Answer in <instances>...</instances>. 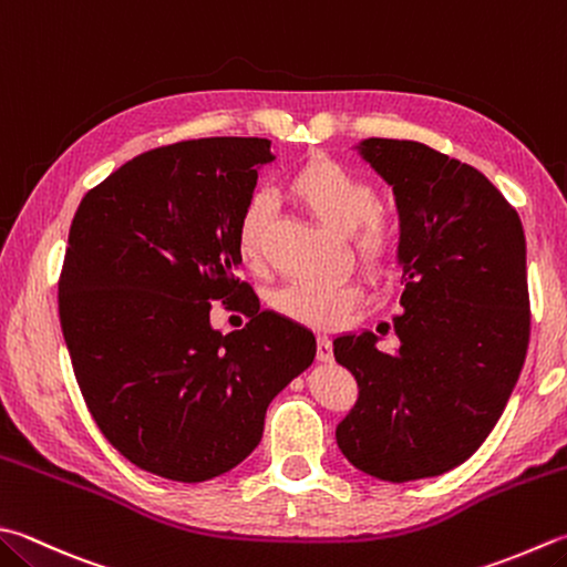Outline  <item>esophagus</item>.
Masks as SVG:
<instances>
[{"label": "esophagus", "mask_w": 567, "mask_h": 567, "mask_svg": "<svg viewBox=\"0 0 567 567\" xmlns=\"http://www.w3.org/2000/svg\"><path fill=\"white\" fill-rule=\"evenodd\" d=\"M316 358H318L320 362H330V360H333V343H330V338H326V336L318 338Z\"/></svg>", "instance_id": "34e87169"}]
</instances>
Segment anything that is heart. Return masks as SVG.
I'll return each instance as SVG.
<instances>
[{
    "label": "heart",
    "mask_w": 567,
    "mask_h": 567,
    "mask_svg": "<svg viewBox=\"0 0 567 567\" xmlns=\"http://www.w3.org/2000/svg\"><path fill=\"white\" fill-rule=\"evenodd\" d=\"M288 195L311 215L343 237H350L355 259L372 274L390 269L394 256V237L388 221L380 217L378 197L365 179L350 173L336 159L313 157L303 163L286 183ZM271 202L254 195L244 205L234 229V244L244 266H259L264 256L266 224ZM360 288L350 281L333 284H288L274 293L276 311L316 328H336L358 303Z\"/></svg>",
    "instance_id": "b5f03b06"
}]
</instances>
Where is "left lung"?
Returning a JSON list of instances; mask_svg holds the SVG:
<instances>
[{"instance_id":"left-lung-1","label":"left lung","mask_w":567,"mask_h":567,"mask_svg":"<svg viewBox=\"0 0 567 567\" xmlns=\"http://www.w3.org/2000/svg\"><path fill=\"white\" fill-rule=\"evenodd\" d=\"M352 151L394 195L404 291L390 352L370 330L333 340L358 382L336 442L362 474L404 484L466 462L516 388L530 333L526 234L472 165L388 137Z\"/></svg>"}]
</instances>
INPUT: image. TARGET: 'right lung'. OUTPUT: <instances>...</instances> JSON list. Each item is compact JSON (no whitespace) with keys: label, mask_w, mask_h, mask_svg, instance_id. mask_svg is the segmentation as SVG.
Wrapping results in <instances>:
<instances>
[{"label":"right lung","mask_w":567,"mask_h":567,"mask_svg":"<svg viewBox=\"0 0 567 567\" xmlns=\"http://www.w3.org/2000/svg\"><path fill=\"white\" fill-rule=\"evenodd\" d=\"M266 137H202L133 157L81 199L59 281L63 340L95 424L127 462L169 482L231 472L266 408L316 358L313 330L237 279L234 229ZM239 300L247 329L210 326Z\"/></svg>","instance_id":"right-lung-1"}]
</instances>
